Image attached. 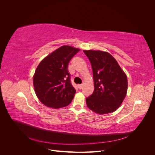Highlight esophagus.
<instances>
[{
    "label": "esophagus",
    "instance_id": "esophagus-1",
    "mask_svg": "<svg viewBox=\"0 0 155 155\" xmlns=\"http://www.w3.org/2000/svg\"><path fill=\"white\" fill-rule=\"evenodd\" d=\"M83 87V84H80V85H78V88L79 89H81Z\"/></svg>",
    "mask_w": 155,
    "mask_h": 155
}]
</instances>
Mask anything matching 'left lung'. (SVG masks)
I'll list each match as a JSON object with an SVG mask.
<instances>
[{
  "label": "left lung",
  "mask_w": 155,
  "mask_h": 155,
  "mask_svg": "<svg viewBox=\"0 0 155 155\" xmlns=\"http://www.w3.org/2000/svg\"><path fill=\"white\" fill-rule=\"evenodd\" d=\"M90 61L94 91L86 98L87 107L99 114L118 109L127 91V78L116 60L106 51L83 50Z\"/></svg>",
  "instance_id": "1"
}]
</instances>
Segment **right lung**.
Here are the masks:
<instances>
[{
    "label": "right lung",
    "mask_w": 155,
    "mask_h": 155,
    "mask_svg": "<svg viewBox=\"0 0 155 155\" xmlns=\"http://www.w3.org/2000/svg\"><path fill=\"white\" fill-rule=\"evenodd\" d=\"M79 50L62 46L41 61L33 81L36 95L42 104L59 109L71 103L76 91L70 81L68 64Z\"/></svg>",
    "instance_id": "add662e5"
}]
</instances>
